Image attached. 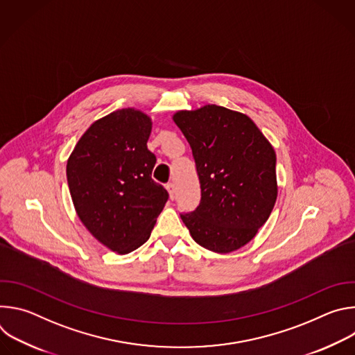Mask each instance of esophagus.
Listing matches in <instances>:
<instances>
[{
	"instance_id": "obj_1",
	"label": "esophagus",
	"mask_w": 355,
	"mask_h": 355,
	"mask_svg": "<svg viewBox=\"0 0 355 355\" xmlns=\"http://www.w3.org/2000/svg\"><path fill=\"white\" fill-rule=\"evenodd\" d=\"M166 188H167V191H168V193H170V198L174 199V198H175V187H174V184H173V182H168Z\"/></svg>"
}]
</instances>
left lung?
Segmentation results:
<instances>
[{
    "label": "left lung",
    "instance_id": "1",
    "mask_svg": "<svg viewBox=\"0 0 355 355\" xmlns=\"http://www.w3.org/2000/svg\"><path fill=\"white\" fill-rule=\"evenodd\" d=\"M188 140L200 202L181 214L192 239L215 252L247 244L270 218L278 187L272 146L247 115L205 105L173 116Z\"/></svg>",
    "mask_w": 355,
    "mask_h": 355
}]
</instances>
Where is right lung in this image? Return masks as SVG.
Instances as JSON below:
<instances>
[{
    "label": "right lung",
    "instance_id": "right-lung-1",
    "mask_svg": "<svg viewBox=\"0 0 355 355\" xmlns=\"http://www.w3.org/2000/svg\"><path fill=\"white\" fill-rule=\"evenodd\" d=\"M151 119L133 108L95 121L67 162L76 212L110 250L128 254L146 243L168 192L151 178L156 156L147 148Z\"/></svg>",
    "mask_w": 355,
    "mask_h": 355
}]
</instances>
